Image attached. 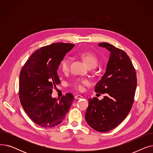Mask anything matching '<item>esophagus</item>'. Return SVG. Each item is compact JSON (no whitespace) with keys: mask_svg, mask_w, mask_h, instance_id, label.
Wrapping results in <instances>:
<instances>
[{"mask_svg":"<svg viewBox=\"0 0 153 153\" xmlns=\"http://www.w3.org/2000/svg\"><path fill=\"white\" fill-rule=\"evenodd\" d=\"M74 97L76 99H81L82 98V96L81 95H76Z\"/></svg>","mask_w":153,"mask_h":153,"instance_id":"1","label":"esophagus"}]
</instances>
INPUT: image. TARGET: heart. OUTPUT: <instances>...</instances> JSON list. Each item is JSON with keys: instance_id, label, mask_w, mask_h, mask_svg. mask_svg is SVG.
I'll use <instances>...</instances> for the list:
<instances>
[{"instance_id": "1", "label": "heart", "mask_w": 153, "mask_h": 153, "mask_svg": "<svg viewBox=\"0 0 153 153\" xmlns=\"http://www.w3.org/2000/svg\"><path fill=\"white\" fill-rule=\"evenodd\" d=\"M82 58L85 61V63L87 64V66L90 68H96L98 64V58L94 53L91 52H86L82 54ZM71 59L69 56H65L64 57L60 64V68L61 71L64 72L68 71L69 69V65H70ZM89 82L85 79H82L79 78L76 79L73 82V85L76 89L77 90L81 91L83 89L84 85H88Z\"/></svg>"}]
</instances>
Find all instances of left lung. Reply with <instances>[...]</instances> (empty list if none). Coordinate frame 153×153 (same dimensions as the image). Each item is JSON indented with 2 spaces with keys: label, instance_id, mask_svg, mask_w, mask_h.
<instances>
[{
  "label": "left lung",
  "instance_id": "1",
  "mask_svg": "<svg viewBox=\"0 0 153 153\" xmlns=\"http://www.w3.org/2000/svg\"><path fill=\"white\" fill-rule=\"evenodd\" d=\"M110 52L105 74L95 91L105 94L102 100L89 99L85 118L95 130L107 132L117 127L126 117L134 102L137 79L129 56L108 43H99Z\"/></svg>",
  "mask_w": 153,
  "mask_h": 153
}]
</instances>
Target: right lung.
I'll return each mask as SVG.
<instances>
[{
  "mask_svg": "<svg viewBox=\"0 0 153 153\" xmlns=\"http://www.w3.org/2000/svg\"><path fill=\"white\" fill-rule=\"evenodd\" d=\"M74 45L56 43L40 48L31 55L19 77V98L32 121L43 128L60 124L69 111L74 96L67 93L53 98V89L61 83L57 70Z\"/></svg>",
  "mask_w": 153,
  "mask_h": 153,
  "instance_id": "add662e5",
  "label": "right lung"
}]
</instances>
